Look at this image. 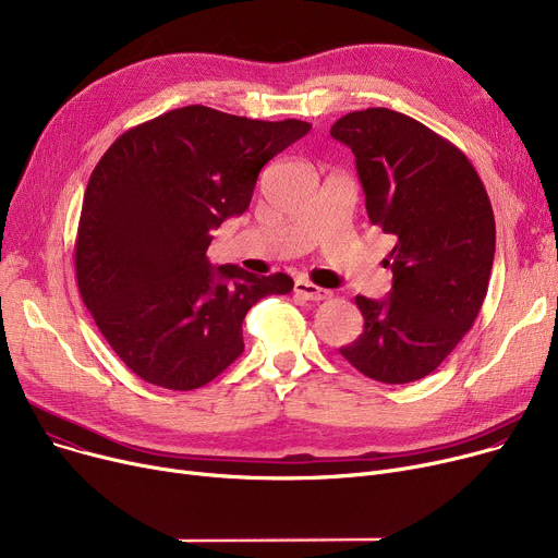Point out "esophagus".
<instances>
[{
  "instance_id": "esophagus-1",
  "label": "esophagus",
  "mask_w": 558,
  "mask_h": 558,
  "mask_svg": "<svg viewBox=\"0 0 558 558\" xmlns=\"http://www.w3.org/2000/svg\"><path fill=\"white\" fill-rule=\"evenodd\" d=\"M294 294L301 296L303 301H312V303L330 299V291H328V289L318 287V284H314V282H310V280H303V278H299V280L294 282Z\"/></svg>"
}]
</instances>
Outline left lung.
Returning a JSON list of instances; mask_svg holds the SVG:
<instances>
[{
    "label": "left lung",
    "mask_w": 558,
    "mask_h": 558,
    "mask_svg": "<svg viewBox=\"0 0 558 558\" xmlns=\"http://www.w3.org/2000/svg\"><path fill=\"white\" fill-rule=\"evenodd\" d=\"M330 135L355 154L373 226L393 234V287L357 296L364 332L339 353L366 377L407 385L441 366L486 299L495 217L484 183L452 142L389 108L343 114Z\"/></svg>",
    "instance_id": "left-lung-1"
}]
</instances>
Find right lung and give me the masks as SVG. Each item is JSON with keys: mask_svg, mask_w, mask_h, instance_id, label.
Segmentation results:
<instances>
[{"mask_svg": "<svg viewBox=\"0 0 558 558\" xmlns=\"http://www.w3.org/2000/svg\"><path fill=\"white\" fill-rule=\"evenodd\" d=\"M312 124L208 106L169 110L117 137L87 181L74 267L110 348L144 383L192 391L244 353L242 324L287 274L213 267V230L242 215L259 169Z\"/></svg>", "mask_w": 558, "mask_h": 558, "instance_id": "right-lung-1", "label": "right lung"}]
</instances>
